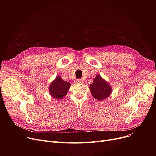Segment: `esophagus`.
<instances>
[{"label":"esophagus","instance_id":"esophagus-1","mask_svg":"<svg viewBox=\"0 0 156 156\" xmlns=\"http://www.w3.org/2000/svg\"><path fill=\"white\" fill-rule=\"evenodd\" d=\"M83 82V81L82 79H78L76 80V83H82Z\"/></svg>","mask_w":156,"mask_h":156}]
</instances>
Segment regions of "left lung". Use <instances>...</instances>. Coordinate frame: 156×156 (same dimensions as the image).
I'll return each mask as SVG.
<instances>
[{"mask_svg":"<svg viewBox=\"0 0 156 156\" xmlns=\"http://www.w3.org/2000/svg\"><path fill=\"white\" fill-rule=\"evenodd\" d=\"M90 90L93 97L99 101L105 99L112 92L110 85L99 75L95 76L93 83L90 85Z\"/></svg>","mask_w":156,"mask_h":156,"instance_id":"left-lung-1","label":"left lung"}]
</instances>
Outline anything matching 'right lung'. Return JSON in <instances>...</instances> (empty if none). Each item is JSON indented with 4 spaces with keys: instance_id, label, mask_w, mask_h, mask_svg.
Returning <instances> with one entry per match:
<instances>
[{
    "instance_id": "1",
    "label": "right lung",
    "mask_w": 156,
    "mask_h": 156,
    "mask_svg": "<svg viewBox=\"0 0 156 156\" xmlns=\"http://www.w3.org/2000/svg\"><path fill=\"white\" fill-rule=\"evenodd\" d=\"M70 86V83L63 80L61 77L57 76L49 86V92L54 99H62L68 93Z\"/></svg>"
}]
</instances>
